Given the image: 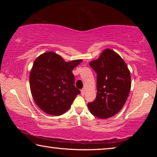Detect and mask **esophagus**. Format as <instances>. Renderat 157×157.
Instances as JSON below:
<instances>
[{
  "label": "esophagus",
  "mask_w": 157,
  "mask_h": 157,
  "mask_svg": "<svg viewBox=\"0 0 157 157\" xmlns=\"http://www.w3.org/2000/svg\"><path fill=\"white\" fill-rule=\"evenodd\" d=\"M84 94H85V90H84V89H82V90H81V94H82V95H84Z\"/></svg>",
  "instance_id": "obj_1"
}]
</instances>
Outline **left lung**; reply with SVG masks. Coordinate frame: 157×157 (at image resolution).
<instances>
[{"mask_svg":"<svg viewBox=\"0 0 157 157\" xmlns=\"http://www.w3.org/2000/svg\"><path fill=\"white\" fill-rule=\"evenodd\" d=\"M97 73V95L88 108L99 118H111L120 111L131 89V74L120 55L113 50H104L89 63Z\"/></svg>","mask_w":157,"mask_h":157,"instance_id":"left-lung-1","label":"left lung"}]
</instances>
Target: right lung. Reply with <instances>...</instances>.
Segmentation results:
<instances>
[{"instance_id": "add662e5", "label": "right lung", "mask_w": 157, "mask_h": 157, "mask_svg": "<svg viewBox=\"0 0 157 157\" xmlns=\"http://www.w3.org/2000/svg\"><path fill=\"white\" fill-rule=\"evenodd\" d=\"M82 59L65 62L52 51L34 60L30 73L31 94L36 105L45 113L60 116L70 109L80 91L74 86L73 69Z\"/></svg>"}]
</instances>
